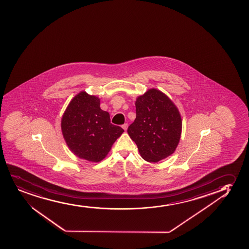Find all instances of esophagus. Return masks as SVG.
Listing matches in <instances>:
<instances>
[{
    "instance_id": "obj_1",
    "label": "esophagus",
    "mask_w": 249,
    "mask_h": 249,
    "mask_svg": "<svg viewBox=\"0 0 249 249\" xmlns=\"http://www.w3.org/2000/svg\"><path fill=\"white\" fill-rule=\"evenodd\" d=\"M122 127H123V128L124 129L125 131H126V129H127V127H128V124H127V123H124L123 126H122Z\"/></svg>"
}]
</instances>
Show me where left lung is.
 Here are the masks:
<instances>
[{"instance_id":"obj_1","label":"left lung","mask_w":249,"mask_h":249,"mask_svg":"<svg viewBox=\"0 0 249 249\" xmlns=\"http://www.w3.org/2000/svg\"><path fill=\"white\" fill-rule=\"evenodd\" d=\"M136 119L127 129L141 156L158 162L176 151L181 135L182 121L173 102L159 90L151 89L136 101Z\"/></svg>"}]
</instances>
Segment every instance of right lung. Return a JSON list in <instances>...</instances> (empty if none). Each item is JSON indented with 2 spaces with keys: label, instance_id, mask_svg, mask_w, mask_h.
<instances>
[{
  "label": "right lung",
  "instance_id": "1",
  "mask_svg": "<svg viewBox=\"0 0 249 249\" xmlns=\"http://www.w3.org/2000/svg\"><path fill=\"white\" fill-rule=\"evenodd\" d=\"M62 133L75 156L92 162L104 160L124 130L111 123L100 108V99L79 92L71 100L61 120Z\"/></svg>",
  "mask_w": 249,
  "mask_h": 249
}]
</instances>
